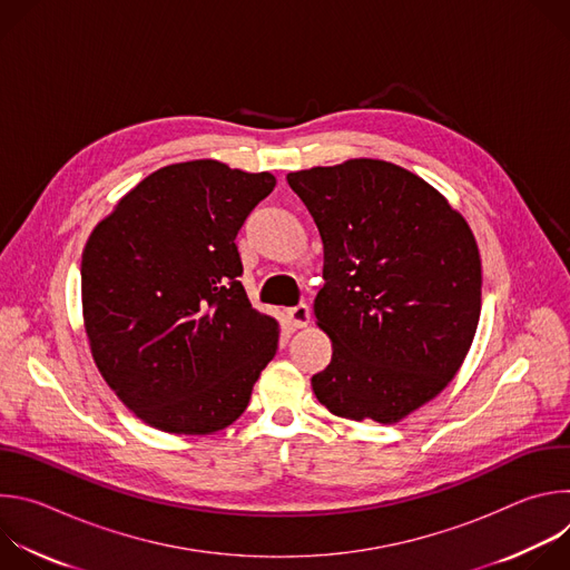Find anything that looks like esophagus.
I'll list each match as a JSON object with an SVG mask.
<instances>
[{"label": "esophagus", "mask_w": 570, "mask_h": 570, "mask_svg": "<svg viewBox=\"0 0 570 570\" xmlns=\"http://www.w3.org/2000/svg\"><path fill=\"white\" fill-rule=\"evenodd\" d=\"M286 317H288L293 330H302V327H306L308 320H311V311H308L306 304H297V306L286 311Z\"/></svg>", "instance_id": "34e87169"}]
</instances>
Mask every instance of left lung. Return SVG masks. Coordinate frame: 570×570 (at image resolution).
I'll use <instances>...</instances> for the list:
<instances>
[{
	"mask_svg": "<svg viewBox=\"0 0 570 570\" xmlns=\"http://www.w3.org/2000/svg\"><path fill=\"white\" fill-rule=\"evenodd\" d=\"M286 180L324 248L313 313L334 354L313 374V392L336 417L396 424L453 381L473 343L475 236L435 187L385 159Z\"/></svg>",
	"mask_w": 570,
	"mask_h": 570,
	"instance_id": "8db88e82",
	"label": "left lung"
}]
</instances>
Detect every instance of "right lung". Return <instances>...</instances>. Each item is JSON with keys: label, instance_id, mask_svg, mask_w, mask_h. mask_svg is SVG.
<instances>
[{"label": "right lung", "instance_id": "add662e5", "mask_svg": "<svg viewBox=\"0 0 570 570\" xmlns=\"http://www.w3.org/2000/svg\"><path fill=\"white\" fill-rule=\"evenodd\" d=\"M277 180L218 159L161 167L92 229L80 262L92 358L144 424L227 429L248 409L279 341L238 282L236 234Z\"/></svg>", "mask_w": 570, "mask_h": 570}]
</instances>
